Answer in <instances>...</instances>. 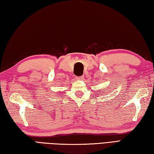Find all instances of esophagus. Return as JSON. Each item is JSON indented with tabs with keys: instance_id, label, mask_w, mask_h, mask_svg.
Returning a JSON list of instances; mask_svg holds the SVG:
<instances>
[{
	"instance_id": "34e87169",
	"label": "esophagus",
	"mask_w": 154,
	"mask_h": 154,
	"mask_svg": "<svg viewBox=\"0 0 154 154\" xmlns=\"http://www.w3.org/2000/svg\"><path fill=\"white\" fill-rule=\"evenodd\" d=\"M76 79L78 80H83L84 79L83 76H79V77H76Z\"/></svg>"
}]
</instances>
